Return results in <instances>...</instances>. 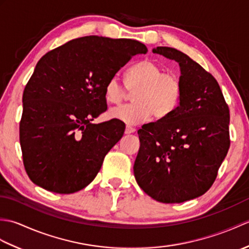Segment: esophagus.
Segmentation results:
<instances>
[{
  "instance_id": "1",
  "label": "esophagus",
  "mask_w": 249,
  "mask_h": 249,
  "mask_svg": "<svg viewBox=\"0 0 249 249\" xmlns=\"http://www.w3.org/2000/svg\"><path fill=\"white\" fill-rule=\"evenodd\" d=\"M135 131H136V129L134 127H131V126H129V125H126L125 126V134L126 135L133 134V133H135Z\"/></svg>"
}]
</instances>
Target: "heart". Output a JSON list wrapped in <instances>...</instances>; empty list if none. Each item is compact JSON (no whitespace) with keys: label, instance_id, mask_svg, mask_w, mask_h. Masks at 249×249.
Here are the masks:
<instances>
[{"label":"heart","instance_id":"heart-1","mask_svg":"<svg viewBox=\"0 0 249 249\" xmlns=\"http://www.w3.org/2000/svg\"><path fill=\"white\" fill-rule=\"evenodd\" d=\"M125 87L134 91L130 97L133 103L110 109L108 116L130 125L143 123L152 114L156 119L165 118L177 108L182 93L178 76L163 72V68L152 60H143L129 68ZM104 95L107 103L119 104L124 99L126 89L118 77H112L106 83Z\"/></svg>","mask_w":249,"mask_h":249}]
</instances>
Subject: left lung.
I'll return each mask as SVG.
<instances>
[{
    "label": "left lung",
    "instance_id": "8db88e82",
    "mask_svg": "<svg viewBox=\"0 0 249 249\" xmlns=\"http://www.w3.org/2000/svg\"><path fill=\"white\" fill-rule=\"evenodd\" d=\"M154 53L178 63L182 93L170 114L138 130L136 181L162 203H181L212 186L230 146L229 108L216 79L170 47Z\"/></svg>",
    "mask_w": 249,
    "mask_h": 249
}]
</instances>
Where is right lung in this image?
Here are the masks:
<instances>
[{
    "instance_id": "1",
    "label": "right lung",
    "mask_w": 249,
    "mask_h": 249,
    "mask_svg": "<svg viewBox=\"0 0 249 249\" xmlns=\"http://www.w3.org/2000/svg\"><path fill=\"white\" fill-rule=\"evenodd\" d=\"M133 39L84 36L46 53L23 91L20 145L31 181L56 194L87 187L124 134L119 121L91 122L107 110L104 89L131 57Z\"/></svg>"
}]
</instances>
